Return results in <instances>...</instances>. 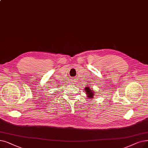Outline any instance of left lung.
<instances>
[{"mask_svg":"<svg viewBox=\"0 0 148 148\" xmlns=\"http://www.w3.org/2000/svg\"><path fill=\"white\" fill-rule=\"evenodd\" d=\"M85 92H86V94L87 95L88 97L92 99L93 97V96H94V92L92 91L91 89H90V88L89 86L85 87Z\"/></svg>","mask_w":148,"mask_h":148,"instance_id":"obj_1","label":"left lung"}]
</instances>
